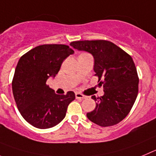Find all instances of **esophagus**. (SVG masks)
<instances>
[{
	"instance_id": "1",
	"label": "esophagus",
	"mask_w": 156,
	"mask_h": 156,
	"mask_svg": "<svg viewBox=\"0 0 156 156\" xmlns=\"http://www.w3.org/2000/svg\"><path fill=\"white\" fill-rule=\"evenodd\" d=\"M75 97H76V99H85V96L82 94L79 93V92H76L75 93Z\"/></svg>"
}]
</instances>
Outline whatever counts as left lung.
Returning <instances> with one entry per match:
<instances>
[{
    "instance_id": "1",
    "label": "left lung",
    "mask_w": 156,
    "mask_h": 156,
    "mask_svg": "<svg viewBox=\"0 0 156 156\" xmlns=\"http://www.w3.org/2000/svg\"><path fill=\"white\" fill-rule=\"evenodd\" d=\"M73 48L90 53L94 57V71L104 95L96 101L88 120L101 127L120 123L132 108L138 93V76L132 57L107 40H82L70 43Z\"/></svg>"
}]
</instances>
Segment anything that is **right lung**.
<instances>
[{"label": "right lung", "mask_w": 156, "mask_h": 156, "mask_svg": "<svg viewBox=\"0 0 156 156\" xmlns=\"http://www.w3.org/2000/svg\"><path fill=\"white\" fill-rule=\"evenodd\" d=\"M74 50L67 45L44 44L19 59L12 80V92L21 115L36 128L47 129L65 117L68 105L75 99L71 91L57 95L47 85L55 77L63 61Z\"/></svg>", "instance_id": "1"}]
</instances>
